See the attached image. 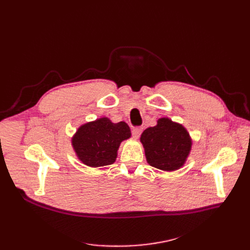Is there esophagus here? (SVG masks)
Wrapping results in <instances>:
<instances>
[{"label": "esophagus", "instance_id": "obj_1", "mask_svg": "<svg viewBox=\"0 0 250 250\" xmlns=\"http://www.w3.org/2000/svg\"><path fill=\"white\" fill-rule=\"evenodd\" d=\"M142 132H143V128H142L141 126H137V127H134V128L132 129V135H133L134 138L138 139V138L141 136Z\"/></svg>", "mask_w": 250, "mask_h": 250}]
</instances>
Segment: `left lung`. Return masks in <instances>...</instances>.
Returning a JSON list of instances; mask_svg holds the SVG:
<instances>
[{
	"label": "left lung",
	"mask_w": 250,
	"mask_h": 250,
	"mask_svg": "<svg viewBox=\"0 0 250 250\" xmlns=\"http://www.w3.org/2000/svg\"><path fill=\"white\" fill-rule=\"evenodd\" d=\"M140 140L147 162L164 171H174L182 167L192 145L187 128L167 117L159 118L155 126L144 130Z\"/></svg>",
	"instance_id": "left-lung-1"
}]
</instances>
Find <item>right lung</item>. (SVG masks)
Returning <instances> with one entry per match:
<instances>
[{
  "instance_id": "obj_1",
  "label": "right lung",
  "mask_w": 250,
  "mask_h": 250,
  "mask_svg": "<svg viewBox=\"0 0 250 250\" xmlns=\"http://www.w3.org/2000/svg\"><path fill=\"white\" fill-rule=\"evenodd\" d=\"M125 122L113 124L101 117L82 125L72 138V146L79 160L90 167H101L115 162L121 143L130 138Z\"/></svg>"
}]
</instances>
